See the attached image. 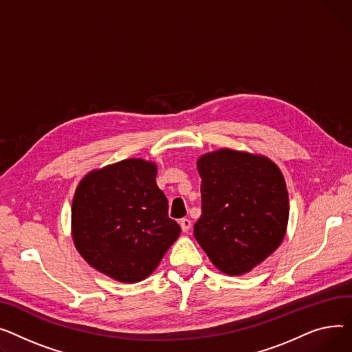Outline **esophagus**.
<instances>
[{
    "label": "esophagus",
    "instance_id": "esophagus-1",
    "mask_svg": "<svg viewBox=\"0 0 352 352\" xmlns=\"http://www.w3.org/2000/svg\"><path fill=\"white\" fill-rule=\"evenodd\" d=\"M179 223H180V227H182V230H183L184 233H188V232L190 230V227H192V221H190L189 219H182Z\"/></svg>",
    "mask_w": 352,
    "mask_h": 352
}]
</instances>
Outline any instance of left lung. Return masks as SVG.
<instances>
[{"label": "left lung", "instance_id": "1", "mask_svg": "<svg viewBox=\"0 0 352 352\" xmlns=\"http://www.w3.org/2000/svg\"><path fill=\"white\" fill-rule=\"evenodd\" d=\"M201 216L195 237L216 268L243 276L284 240L290 201L277 164L263 155L219 149L197 159Z\"/></svg>", "mask_w": 352, "mask_h": 352}]
</instances>
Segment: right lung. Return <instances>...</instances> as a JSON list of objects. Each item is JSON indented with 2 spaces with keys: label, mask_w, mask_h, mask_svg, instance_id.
Here are the masks:
<instances>
[{
  "label": "right lung",
  "mask_w": 352,
  "mask_h": 352,
  "mask_svg": "<svg viewBox=\"0 0 352 352\" xmlns=\"http://www.w3.org/2000/svg\"><path fill=\"white\" fill-rule=\"evenodd\" d=\"M156 175L155 162L132 157L89 172L75 190L74 244L82 258L112 280L149 277L182 232L168 216Z\"/></svg>",
  "instance_id": "obj_1"
}]
</instances>
